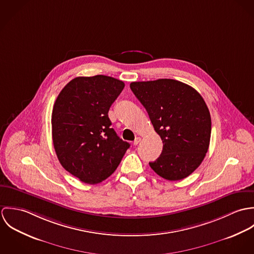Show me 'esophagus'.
Listing matches in <instances>:
<instances>
[{
  "label": "esophagus",
  "mask_w": 254,
  "mask_h": 254,
  "mask_svg": "<svg viewBox=\"0 0 254 254\" xmlns=\"http://www.w3.org/2000/svg\"><path fill=\"white\" fill-rule=\"evenodd\" d=\"M141 140H142V139H141L140 137H137V138L134 140L133 144H134V145H137L138 144H139V143H140V142H141Z\"/></svg>",
  "instance_id": "obj_1"
}]
</instances>
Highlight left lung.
<instances>
[{
	"mask_svg": "<svg viewBox=\"0 0 254 254\" xmlns=\"http://www.w3.org/2000/svg\"><path fill=\"white\" fill-rule=\"evenodd\" d=\"M130 88L163 143L160 156L149 162L151 169L169 181L190 175L202 162L210 142L211 117L202 97L173 79L132 82Z\"/></svg>",
	"mask_w": 254,
	"mask_h": 254,
	"instance_id": "8db88e82",
	"label": "left lung"
}]
</instances>
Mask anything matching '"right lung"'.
<instances>
[{
	"label": "right lung",
	"mask_w": 254,
	"mask_h": 254,
	"mask_svg": "<svg viewBox=\"0 0 254 254\" xmlns=\"http://www.w3.org/2000/svg\"><path fill=\"white\" fill-rule=\"evenodd\" d=\"M125 84L113 77H76L61 91L52 113V135L63 167L80 181L98 184L119 165L130 144L111 128L109 108Z\"/></svg>",
	"instance_id": "add662e5"
}]
</instances>
